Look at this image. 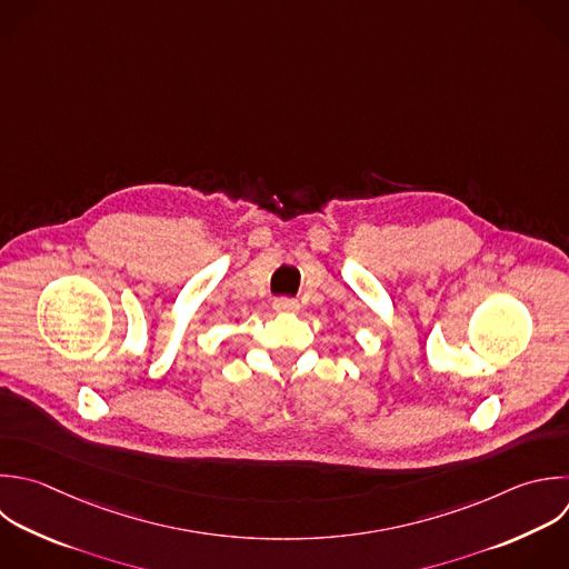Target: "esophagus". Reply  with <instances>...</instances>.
I'll list each match as a JSON object with an SVG mask.
<instances>
[{
    "label": "esophagus",
    "mask_w": 569,
    "mask_h": 569,
    "mask_svg": "<svg viewBox=\"0 0 569 569\" xmlns=\"http://www.w3.org/2000/svg\"><path fill=\"white\" fill-rule=\"evenodd\" d=\"M273 309L276 311H287V313H296L300 309V302L293 298H276L273 300Z\"/></svg>",
    "instance_id": "esophagus-1"
}]
</instances>
